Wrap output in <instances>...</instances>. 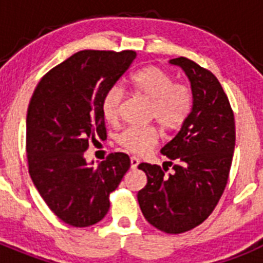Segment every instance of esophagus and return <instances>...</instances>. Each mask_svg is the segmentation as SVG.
I'll use <instances>...</instances> for the list:
<instances>
[{
    "mask_svg": "<svg viewBox=\"0 0 263 263\" xmlns=\"http://www.w3.org/2000/svg\"><path fill=\"white\" fill-rule=\"evenodd\" d=\"M138 164H139V159L137 157H132L130 158V167H132V168L133 170H136L137 167H138Z\"/></svg>",
    "mask_w": 263,
    "mask_h": 263,
    "instance_id": "obj_1",
    "label": "esophagus"
}]
</instances>
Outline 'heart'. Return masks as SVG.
Listing matches in <instances>:
<instances>
[{"label": "heart", "instance_id": "heart-1", "mask_svg": "<svg viewBox=\"0 0 263 263\" xmlns=\"http://www.w3.org/2000/svg\"><path fill=\"white\" fill-rule=\"evenodd\" d=\"M129 87L152 103L150 115L166 129H179L185 122L192 108V92L185 84L174 83L173 76L155 66H147L132 73ZM124 92L115 85L101 100V111L108 122L116 124L120 118ZM154 126H132L118 136V143L127 152L143 154L157 142Z\"/></svg>", "mask_w": 263, "mask_h": 263}]
</instances>
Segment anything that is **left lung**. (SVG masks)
Instances as JSON below:
<instances>
[{"label":"left lung","mask_w":263,"mask_h":263,"mask_svg":"<svg viewBox=\"0 0 263 263\" xmlns=\"http://www.w3.org/2000/svg\"><path fill=\"white\" fill-rule=\"evenodd\" d=\"M170 64L180 67L191 83L192 108L179 133L160 150L170 166L176 162L173 174L141 163L147 184L137 197L153 227L176 234L200 225L217 205L231 171L236 126L229 100L212 72L183 57Z\"/></svg>","instance_id":"8db88e82"}]
</instances>
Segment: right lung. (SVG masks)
<instances>
[{"label": "right lung", "mask_w": 263, "mask_h": 263, "mask_svg": "<svg viewBox=\"0 0 263 263\" xmlns=\"http://www.w3.org/2000/svg\"><path fill=\"white\" fill-rule=\"evenodd\" d=\"M134 51L84 50L48 71L36 85L26 117L29 173L43 200L75 228L90 227L108 213L109 195L130 167L124 153L93 166L84 152L106 138L101 100L136 59Z\"/></svg>", "instance_id": "add662e5"}]
</instances>
